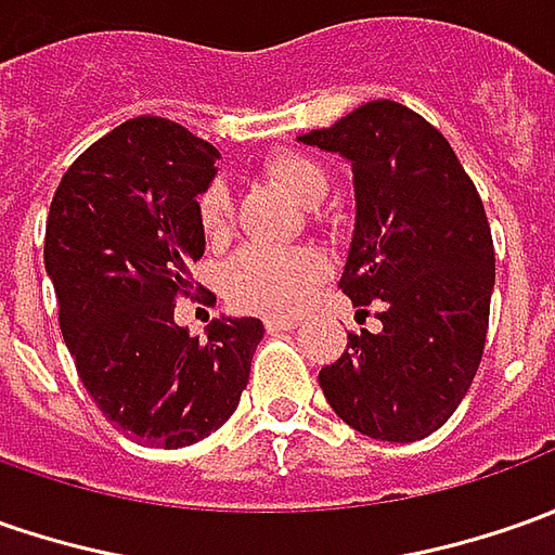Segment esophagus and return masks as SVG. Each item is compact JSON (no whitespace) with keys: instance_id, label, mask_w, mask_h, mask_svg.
<instances>
[{"instance_id":"34e87169","label":"esophagus","mask_w":555,"mask_h":555,"mask_svg":"<svg viewBox=\"0 0 555 555\" xmlns=\"http://www.w3.org/2000/svg\"><path fill=\"white\" fill-rule=\"evenodd\" d=\"M263 325H267V332H270V335H276V332H292V328H297L300 322H297V319H288V315H267V319H263Z\"/></svg>"}]
</instances>
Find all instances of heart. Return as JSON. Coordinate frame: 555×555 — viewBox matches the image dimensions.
<instances>
[{"label": "heart", "instance_id": "b5f03b06", "mask_svg": "<svg viewBox=\"0 0 555 555\" xmlns=\"http://www.w3.org/2000/svg\"><path fill=\"white\" fill-rule=\"evenodd\" d=\"M263 175L304 205H315L328 196V175L307 153L276 150L263 159ZM196 218H199L202 236L208 242L230 240L233 196L227 183H205L196 199ZM322 279H325V258L315 248H245L227 263L223 292L240 310L288 315L297 313L313 297Z\"/></svg>", "mask_w": 555, "mask_h": 555}]
</instances>
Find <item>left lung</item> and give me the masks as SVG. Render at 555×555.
I'll use <instances>...</instances> for the list:
<instances>
[{"instance_id":"8db88e82","label":"left lung","mask_w":555,"mask_h":555,"mask_svg":"<svg viewBox=\"0 0 555 555\" xmlns=\"http://www.w3.org/2000/svg\"><path fill=\"white\" fill-rule=\"evenodd\" d=\"M300 141L353 165L356 230L337 288L380 319L347 335L319 387L353 430L424 439L461 405L486 350L494 242L482 199L439 128L396 101L356 106Z\"/></svg>"}]
</instances>
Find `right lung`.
<instances>
[{
	"label": "right lung",
	"instance_id": "add662e5",
	"mask_svg": "<svg viewBox=\"0 0 555 555\" xmlns=\"http://www.w3.org/2000/svg\"><path fill=\"white\" fill-rule=\"evenodd\" d=\"M218 156L171 119H128L69 165L46 223L61 335L88 396L116 430L159 449L227 424L263 337L251 315L218 319L208 340L175 325L205 251L196 196Z\"/></svg>",
	"mask_w": 555,
	"mask_h": 555
}]
</instances>
